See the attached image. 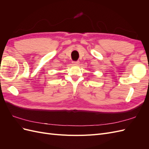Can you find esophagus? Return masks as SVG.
<instances>
[{
  "label": "esophagus",
  "instance_id": "34e87169",
  "mask_svg": "<svg viewBox=\"0 0 149 149\" xmlns=\"http://www.w3.org/2000/svg\"><path fill=\"white\" fill-rule=\"evenodd\" d=\"M73 64L74 65H78L79 64V61H73Z\"/></svg>",
  "mask_w": 149,
  "mask_h": 149
}]
</instances>
